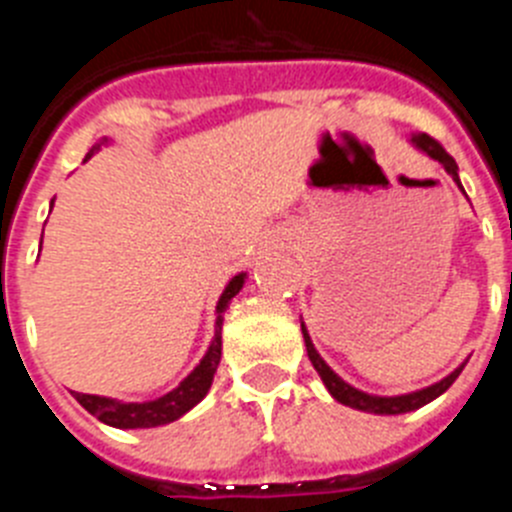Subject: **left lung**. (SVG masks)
I'll return each instance as SVG.
<instances>
[{"label": "left lung", "instance_id": "obj_1", "mask_svg": "<svg viewBox=\"0 0 512 512\" xmlns=\"http://www.w3.org/2000/svg\"><path fill=\"white\" fill-rule=\"evenodd\" d=\"M413 143L420 148V151H425L431 158H436L438 164H443V169L449 171L451 176H454V182L459 184V174H456V161L449 156V151L438 143L436 138H431L428 133L423 135H413ZM461 187V184H459ZM302 336H305V346H307V356H310L312 366H315V372L320 374V379L325 382V387H328V392L333 397H336L338 402H343V405H348V408H356V410H364V413H377V415H400V413H410V410H418L423 408V405H428L431 400H436L438 395H443V392L449 390L451 384L456 382V377L461 374V369H464V364L456 369V372H451L449 377L441 379V382L431 384V387H425V390H418V392H410V395H397V397H374V395H366V392H359L356 387H351V384L343 382L341 377H338L333 369H330L328 364H325L323 359H320V354L315 351V346H312L310 336H307L305 325H302Z\"/></svg>", "mask_w": 512, "mask_h": 512}]
</instances>
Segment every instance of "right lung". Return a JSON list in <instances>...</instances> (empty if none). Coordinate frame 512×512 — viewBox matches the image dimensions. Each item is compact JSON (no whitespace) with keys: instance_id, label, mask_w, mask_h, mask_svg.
<instances>
[{"instance_id":"obj_1","label":"right lung","mask_w":512,"mask_h":512,"mask_svg":"<svg viewBox=\"0 0 512 512\" xmlns=\"http://www.w3.org/2000/svg\"><path fill=\"white\" fill-rule=\"evenodd\" d=\"M243 279L246 274H238V277L230 279V284L225 287L223 297L217 302V325H215V338L210 343V351L205 354V359L200 361V366L184 379L174 392L158 397L153 402H117L110 397H97V395H84V392H74V397L79 400V405L84 410L99 418L102 423L115 425V428H153V425H164L171 420L182 418L187 410H192L202 397L210 390L212 377L217 372V364H220V354H223V315L228 310V302L233 300L243 287Z\"/></svg>"}]
</instances>
